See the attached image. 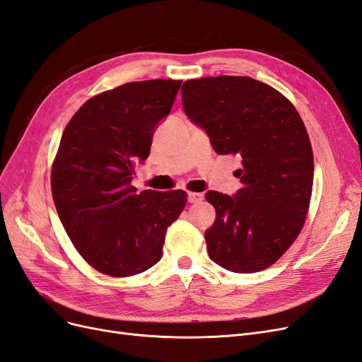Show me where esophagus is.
<instances>
[{"instance_id": "esophagus-1", "label": "esophagus", "mask_w": 362, "mask_h": 362, "mask_svg": "<svg viewBox=\"0 0 362 362\" xmlns=\"http://www.w3.org/2000/svg\"><path fill=\"white\" fill-rule=\"evenodd\" d=\"M204 198L202 193H196V192H189L187 193V201L190 204H196V202H201Z\"/></svg>"}]
</instances>
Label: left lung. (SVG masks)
I'll return each mask as SVG.
<instances>
[{
	"mask_svg": "<svg viewBox=\"0 0 362 362\" xmlns=\"http://www.w3.org/2000/svg\"><path fill=\"white\" fill-rule=\"evenodd\" d=\"M181 95L217 154L243 163V189L205 194L216 210L205 231L208 255L229 272L267 269L299 235L310 206L314 158L302 119L286 96L250 76L189 80Z\"/></svg>",
	"mask_w": 362,
	"mask_h": 362,
	"instance_id": "obj_1",
	"label": "left lung"
}]
</instances>
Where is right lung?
<instances>
[{
	"label": "right lung",
	"mask_w": 362,
	"mask_h": 362,
	"mask_svg": "<svg viewBox=\"0 0 362 362\" xmlns=\"http://www.w3.org/2000/svg\"><path fill=\"white\" fill-rule=\"evenodd\" d=\"M182 81L127 83L81 105L64 128L51 172L60 222L98 272L131 276L161 259L166 229L184 210L182 190L137 193V163L170 113Z\"/></svg>",
	"instance_id": "add662e5"
}]
</instances>
